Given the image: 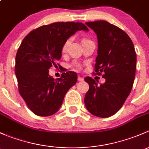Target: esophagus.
<instances>
[{
  "instance_id": "34e87169",
  "label": "esophagus",
  "mask_w": 149,
  "mask_h": 149,
  "mask_svg": "<svg viewBox=\"0 0 149 149\" xmlns=\"http://www.w3.org/2000/svg\"><path fill=\"white\" fill-rule=\"evenodd\" d=\"M77 79H78V81H79V82H82V81L84 80V78H82V77H80V76H78Z\"/></svg>"
}]
</instances>
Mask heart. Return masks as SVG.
Segmentation results:
<instances>
[{"label": "heart", "instance_id": "b5f03b06", "mask_svg": "<svg viewBox=\"0 0 149 149\" xmlns=\"http://www.w3.org/2000/svg\"><path fill=\"white\" fill-rule=\"evenodd\" d=\"M72 37H70V38H68L67 40L64 41L63 45H62V53H65V52L67 51V49H68L69 47H70V44H71V42H72ZM72 66L74 67L75 69H76L77 70H79L81 69V67H81L80 64H79V63H77V62H74V63H73Z\"/></svg>", "mask_w": 149, "mask_h": 149}]
</instances>
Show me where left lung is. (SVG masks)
<instances>
[{
	"mask_svg": "<svg viewBox=\"0 0 149 149\" xmlns=\"http://www.w3.org/2000/svg\"><path fill=\"white\" fill-rule=\"evenodd\" d=\"M97 34V56L95 71L103 72L105 83L98 85L90 77L85 78L89 90L85 97L87 110L100 118L117 113L129 95L136 69V54L131 38L122 29L105 21L87 22Z\"/></svg>",
	"mask_w": 149,
	"mask_h": 149,
	"instance_id": "obj_1",
	"label": "left lung"
}]
</instances>
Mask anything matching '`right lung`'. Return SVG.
<instances>
[{"mask_svg":"<svg viewBox=\"0 0 149 149\" xmlns=\"http://www.w3.org/2000/svg\"><path fill=\"white\" fill-rule=\"evenodd\" d=\"M88 31L82 23L56 22L33 30L21 42L16 56L15 73L18 91L29 108L39 116H49L59 110L67 92L76 84L74 72L62 73L54 79L49 74L58 68L62 47L77 31Z\"/></svg>","mask_w":149,"mask_h":149,"instance_id":"add662e5","label":"right lung"}]
</instances>
